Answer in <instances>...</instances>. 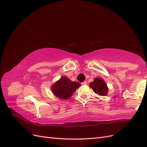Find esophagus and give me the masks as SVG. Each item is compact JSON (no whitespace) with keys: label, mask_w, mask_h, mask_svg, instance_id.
Here are the masks:
<instances>
[{"label":"esophagus","mask_w":147,"mask_h":147,"mask_svg":"<svg viewBox=\"0 0 147 147\" xmlns=\"http://www.w3.org/2000/svg\"><path fill=\"white\" fill-rule=\"evenodd\" d=\"M86 84H87V82H86V81H84V82L82 83V85H86Z\"/></svg>","instance_id":"1"}]
</instances>
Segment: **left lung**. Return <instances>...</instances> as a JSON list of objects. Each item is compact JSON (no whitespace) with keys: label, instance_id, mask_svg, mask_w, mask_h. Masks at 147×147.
<instances>
[{"label":"left lung","instance_id":"1","mask_svg":"<svg viewBox=\"0 0 147 147\" xmlns=\"http://www.w3.org/2000/svg\"><path fill=\"white\" fill-rule=\"evenodd\" d=\"M89 87L93 91L100 96H105L108 94V87L105 80L101 78H95L92 82L89 84Z\"/></svg>","mask_w":147,"mask_h":147}]
</instances>
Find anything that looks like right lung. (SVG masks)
I'll return each instance as SVG.
<instances>
[{
  "instance_id": "right-lung-1",
  "label": "right lung",
  "mask_w": 147,
  "mask_h": 147,
  "mask_svg": "<svg viewBox=\"0 0 147 147\" xmlns=\"http://www.w3.org/2000/svg\"><path fill=\"white\" fill-rule=\"evenodd\" d=\"M80 86L79 83L73 82L65 76H62L51 86V90L56 97L66 100L71 97L76 89Z\"/></svg>"
}]
</instances>
